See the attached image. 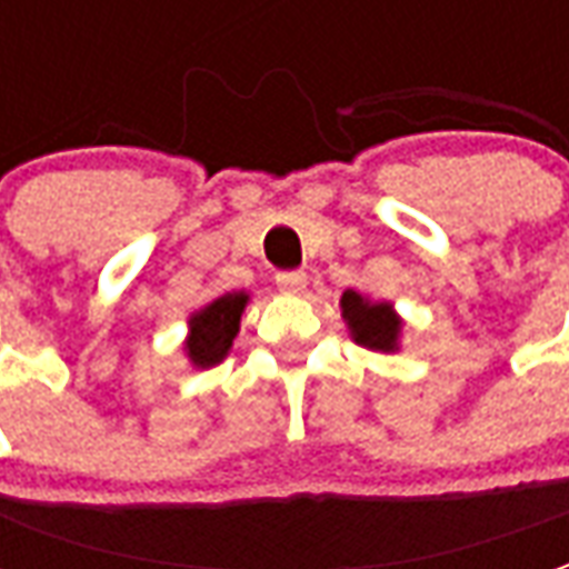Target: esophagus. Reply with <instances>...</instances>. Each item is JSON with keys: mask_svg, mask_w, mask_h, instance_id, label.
<instances>
[{"mask_svg": "<svg viewBox=\"0 0 569 569\" xmlns=\"http://www.w3.org/2000/svg\"><path fill=\"white\" fill-rule=\"evenodd\" d=\"M277 289H280L283 296H301V292L308 289V277H305V271L277 273Z\"/></svg>", "mask_w": 569, "mask_h": 569, "instance_id": "obj_1", "label": "esophagus"}]
</instances>
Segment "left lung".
Returning <instances> with one entry per match:
<instances>
[{"label": "left lung", "mask_w": 569, "mask_h": 569, "mask_svg": "<svg viewBox=\"0 0 569 569\" xmlns=\"http://www.w3.org/2000/svg\"><path fill=\"white\" fill-rule=\"evenodd\" d=\"M341 317L347 320V329L353 335L359 347H369L378 353H393L399 350V335H402V320L387 301H369L353 289L341 296Z\"/></svg>", "instance_id": "left-lung-1"}]
</instances>
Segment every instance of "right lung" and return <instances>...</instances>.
Returning a JSON list of instances; mask_svg holds the SVG:
<instances>
[{
  "label": "right lung",
  "mask_w": 569,
  "mask_h": 569,
  "mask_svg": "<svg viewBox=\"0 0 569 569\" xmlns=\"http://www.w3.org/2000/svg\"><path fill=\"white\" fill-rule=\"evenodd\" d=\"M247 292H224L207 308L188 317L186 353L194 369H210L228 357V350L240 332V313L247 308Z\"/></svg>",
  "instance_id": "obj_1"
}]
</instances>
